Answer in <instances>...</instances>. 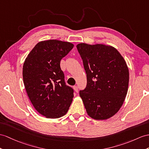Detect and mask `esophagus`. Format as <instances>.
<instances>
[{"label":"esophagus","mask_w":149,"mask_h":149,"mask_svg":"<svg viewBox=\"0 0 149 149\" xmlns=\"http://www.w3.org/2000/svg\"><path fill=\"white\" fill-rule=\"evenodd\" d=\"M73 89H74V92H75L76 93H78V86H73Z\"/></svg>","instance_id":"34e87169"}]
</instances>
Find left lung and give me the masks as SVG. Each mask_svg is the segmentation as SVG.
Wrapping results in <instances>:
<instances>
[{
	"label": "left lung",
	"mask_w": 149,
	"mask_h": 149,
	"mask_svg": "<svg viewBox=\"0 0 149 149\" xmlns=\"http://www.w3.org/2000/svg\"><path fill=\"white\" fill-rule=\"evenodd\" d=\"M77 47L86 73V87L79 96L87 114L96 120L110 118L120 109L128 92L126 61L111 45L80 43Z\"/></svg>",
	"instance_id": "left-lung-1"
}]
</instances>
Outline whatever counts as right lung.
I'll use <instances>...</instances> for the list:
<instances>
[{"label":"right lung","mask_w":149,"mask_h":149,"mask_svg":"<svg viewBox=\"0 0 149 149\" xmlns=\"http://www.w3.org/2000/svg\"><path fill=\"white\" fill-rule=\"evenodd\" d=\"M73 47L58 40H43L24 61L23 78L28 96L36 111L47 118L63 116L72 101L73 90L65 84L60 62Z\"/></svg>","instance_id":"obj_1"}]
</instances>
